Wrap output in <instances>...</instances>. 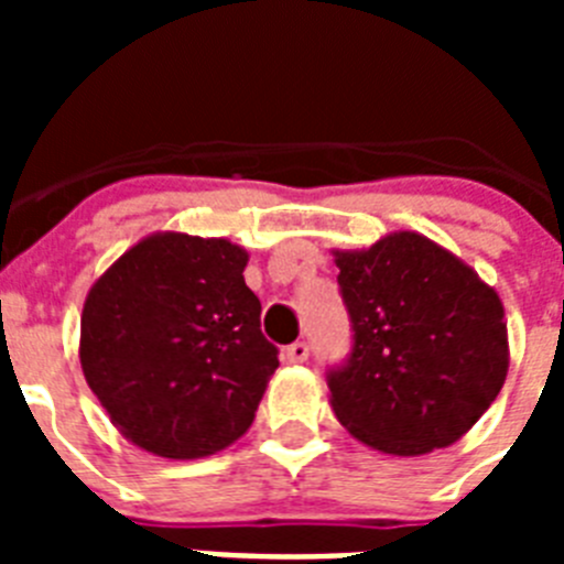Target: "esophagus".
Returning <instances> with one entry per match:
<instances>
[{"label":"esophagus","instance_id":"obj_1","mask_svg":"<svg viewBox=\"0 0 564 564\" xmlns=\"http://www.w3.org/2000/svg\"><path fill=\"white\" fill-rule=\"evenodd\" d=\"M307 344L305 341H293V344H288L285 350H282V356H285V361L288 364H302V361H307Z\"/></svg>","mask_w":564,"mask_h":564}]
</instances>
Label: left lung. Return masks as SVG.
Wrapping results in <instances>:
<instances>
[{"mask_svg": "<svg viewBox=\"0 0 564 564\" xmlns=\"http://www.w3.org/2000/svg\"><path fill=\"white\" fill-rule=\"evenodd\" d=\"M352 356L333 370L338 423L370 449L415 457L460 441L500 395L508 327L497 291L417 231L333 251Z\"/></svg>", "mask_w": 564, "mask_h": 564, "instance_id": "8db88e82", "label": "left lung"}]
</instances>
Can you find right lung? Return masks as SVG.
<instances>
[{
	"mask_svg": "<svg viewBox=\"0 0 564 564\" xmlns=\"http://www.w3.org/2000/svg\"><path fill=\"white\" fill-rule=\"evenodd\" d=\"M248 251L226 237L158 231L93 282L78 358L109 421L138 449L194 460L253 423L276 372L246 285Z\"/></svg>",
	"mask_w": 564,
	"mask_h": 564,
	"instance_id": "add662e5",
	"label": "right lung"
}]
</instances>
